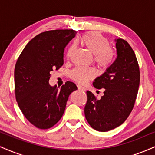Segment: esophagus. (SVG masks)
Returning <instances> with one entry per match:
<instances>
[{
	"label": "esophagus",
	"instance_id": "1",
	"mask_svg": "<svg viewBox=\"0 0 155 155\" xmlns=\"http://www.w3.org/2000/svg\"><path fill=\"white\" fill-rule=\"evenodd\" d=\"M77 87H78V89H79V90H81V91H84L85 90V88L83 87H81V85H79V84L77 85Z\"/></svg>",
	"mask_w": 155,
	"mask_h": 155
}]
</instances>
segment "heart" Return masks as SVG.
<instances>
[{
	"mask_svg": "<svg viewBox=\"0 0 155 155\" xmlns=\"http://www.w3.org/2000/svg\"><path fill=\"white\" fill-rule=\"evenodd\" d=\"M81 43L94 54V59L99 67L103 69L108 68L111 65L114 58V51L110 47L108 39L95 32L84 33L81 38ZM75 49V46L69 47L66 53L68 58L71 56ZM95 76L94 69L89 68L76 67L71 71V77L79 84L86 83L88 80L93 79Z\"/></svg>",
	"mask_w": 155,
	"mask_h": 155,
	"instance_id": "heart-1",
	"label": "heart"
}]
</instances>
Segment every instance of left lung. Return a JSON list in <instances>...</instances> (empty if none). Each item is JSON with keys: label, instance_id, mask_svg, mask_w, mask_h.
Listing matches in <instances>:
<instances>
[{"label": "left lung", "instance_id": "8db88e82", "mask_svg": "<svg viewBox=\"0 0 155 155\" xmlns=\"http://www.w3.org/2000/svg\"><path fill=\"white\" fill-rule=\"evenodd\" d=\"M117 57L93 86L105 89L100 100L87 91V101L84 115L93 129L106 132L122 124L132 111L140 83L137 58L130 44L124 39H115Z\"/></svg>", "mask_w": 155, "mask_h": 155}]
</instances>
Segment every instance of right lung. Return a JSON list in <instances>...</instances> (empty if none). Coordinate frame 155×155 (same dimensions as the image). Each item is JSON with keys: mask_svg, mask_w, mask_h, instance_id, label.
<instances>
[{"mask_svg": "<svg viewBox=\"0 0 155 155\" xmlns=\"http://www.w3.org/2000/svg\"><path fill=\"white\" fill-rule=\"evenodd\" d=\"M76 33L74 30L41 33L28 42L16 63V100L27 120L39 129L50 128L61 119L69 95L78 89L71 81L60 89L49 84L51 71L63 65L64 49Z\"/></svg>", "mask_w": 155, "mask_h": 155, "instance_id": "1", "label": "right lung"}]
</instances>
